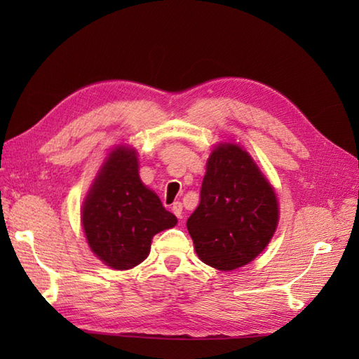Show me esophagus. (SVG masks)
I'll use <instances>...</instances> for the list:
<instances>
[{
  "label": "esophagus",
  "mask_w": 359,
  "mask_h": 359,
  "mask_svg": "<svg viewBox=\"0 0 359 359\" xmlns=\"http://www.w3.org/2000/svg\"><path fill=\"white\" fill-rule=\"evenodd\" d=\"M172 212L175 216H177V219H182V210H184V207H182L180 202H174L172 207H171Z\"/></svg>",
  "instance_id": "obj_1"
}]
</instances>
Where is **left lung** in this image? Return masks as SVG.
I'll list each match as a JSON object with an SVG mask.
<instances>
[{
	"label": "left lung",
	"mask_w": 359,
	"mask_h": 359,
	"mask_svg": "<svg viewBox=\"0 0 359 359\" xmlns=\"http://www.w3.org/2000/svg\"><path fill=\"white\" fill-rule=\"evenodd\" d=\"M278 220L274 189L248 152L233 143L212 149L201 203L187 220L201 261L222 271L247 265L269 245Z\"/></svg>",
	"instance_id": "obj_1"
}]
</instances>
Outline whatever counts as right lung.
Masks as SVG:
<instances>
[{
  "instance_id": "add662e5",
  "label": "right lung",
  "mask_w": 359,
  "mask_h": 359,
  "mask_svg": "<svg viewBox=\"0 0 359 359\" xmlns=\"http://www.w3.org/2000/svg\"><path fill=\"white\" fill-rule=\"evenodd\" d=\"M81 224L93 253L114 270H129L148 257L151 241L177 217L139 175L137 152L117 147L104 160L81 208Z\"/></svg>"
}]
</instances>
